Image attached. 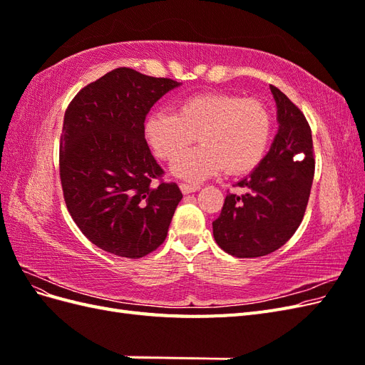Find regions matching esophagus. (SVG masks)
Returning a JSON list of instances; mask_svg holds the SVG:
<instances>
[{"label":"esophagus","instance_id":"34e87169","mask_svg":"<svg viewBox=\"0 0 365 365\" xmlns=\"http://www.w3.org/2000/svg\"><path fill=\"white\" fill-rule=\"evenodd\" d=\"M180 189L184 195H189V193H193L196 190H200V185H195V184H185V182H181L180 184Z\"/></svg>","mask_w":365,"mask_h":365}]
</instances>
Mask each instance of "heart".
Masks as SVG:
<instances>
[{
  "label": "heart",
  "instance_id": "heart-1",
  "mask_svg": "<svg viewBox=\"0 0 365 365\" xmlns=\"http://www.w3.org/2000/svg\"><path fill=\"white\" fill-rule=\"evenodd\" d=\"M145 134L158 158L177 157L173 176L197 182L222 169L242 175L256 168L271 143L272 115L256 98L208 93L182 98L176 113L153 111ZM196 135L202 146L183 153Z\"/></svg>",
  "mask_w": 365,
  "mask_h": 365
}]
</instances>
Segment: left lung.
<instances>
[{
    "label": "left lung",
    "mask_w": 365,
    "mask_h": 365,
    "mask_svg": "<svg viewBox=\"0 0 365 365\" xmlns=\"http://www.w3.org/2000/svg\"><path fill=\"white\" fill-rule=\"evenodd\" d=\"M279 130L267 155L244 180V195L228 193L213 222L216 244L239 259L262 257L283 247L300 227L314 180L312 132L303 113L279 88Z\"/></svg>",
    "instance_id": "left-lung-1"
}]
</instances>
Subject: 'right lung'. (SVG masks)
Returning a JSON list of instances; mask_svg holds the SVG:
<instances>
[{
  "mask_svg": "<svg viewBox=\"0 0 365 365\" xmlns=\"http://www.w3.org/2000/svg\"><path fill=\"white\" fill-rule=\"evenodd\" d=\"M181 83L115 68L76 94L63 117L59 169L63 200L82 233L114 256L140 259L168 236L182 200L145 138V120Z\"/></svg>",
  "mask_w": 365,
  "mask_h": 365,
  "instance_id": "right-lung-1",
  "label": "right lung"
}]
</instances>
